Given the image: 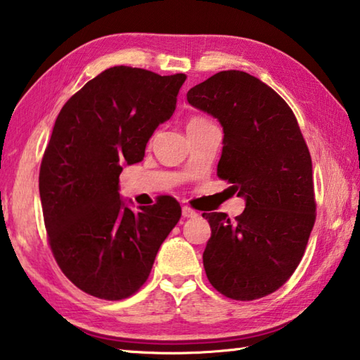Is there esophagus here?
Segmentation results:
<instances>
[{"instance_id":"1","label":"esophagus","mask_w":360,"mask_h":360,"mask_svg":"<svg viewBox=\"0 0 360 360\" xmlns=\"http://www.w3.org/2000/svg\"><path fill=\"white\" fill-rule=\"evenodd\" d=\"M197 216H198V212L193 211L192 208H188V206H184V208H182V217L188 219V217H197Z\"/></svg>"}]
</instances>
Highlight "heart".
Instances as JSON below:
<instances>
[{"instance_id":"1","label":"heart","mask_w":360,"mask_h":360,"mask_svg":"<svg viewBox=\"0 0 360 360\" xmlns=\"http://www.w3.org/2000/svg\"><path fill=\"white\" fill-rule=\"evenodd\" d=\"M206 124H210V122L203 119V117H192L191 120L187 122V130L195 129V127H202V125H206Z\"/></svg>"}]
</instances>
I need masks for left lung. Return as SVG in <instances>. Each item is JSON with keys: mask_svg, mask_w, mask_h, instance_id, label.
Instances as JSON below:
<instances>
[{"mask_svg": "<svg viewBox=\"0 0 360 360\" xmlns=\"http://www.w3.org/2000/svg\"><path fill=\"white\" fill-rule=\"evenodd\" d=\"M187 101L222 125L217 176L246 202L233 221L203 212L211 225L206 276L225 297L257 300L281 288L303 257L316 219L311 155L288 103L245 71L217 72L188 90Z\"/></svg>", "mask_w": 360, "mask_h": 360, "instance_id": "8db88e82", "label": "left lung"}]
</instances>
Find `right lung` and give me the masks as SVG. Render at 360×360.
Returning a JSON list of instances; mask_svg holds the SVG:
<instances>
[{"instance_id":"right-lung-1","label":"right lung","mask_w":360,"mask_h":360,"mask_svg":"<svg viewBox=\"0 0 360 360\" xmlns=\"http://www.w3.org/2000/svg\"><path fill=\"white\" fill-rule=\"evenodd\" d=\"M186 77L112 66L72 95L56 120L39 169L42 214L58 266L90 295L135 294L179 221L172 197L133 211L119 193V174L143 160Z\"/></svg>"}]
</instances>
